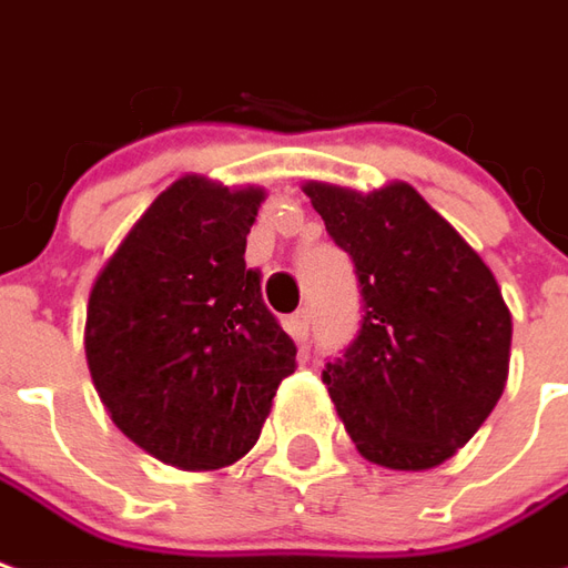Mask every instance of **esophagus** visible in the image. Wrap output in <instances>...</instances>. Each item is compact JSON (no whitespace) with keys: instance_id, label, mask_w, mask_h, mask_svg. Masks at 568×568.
I'll use <instances>...</instances> for the list:
<instances>
[{"instance_id":"34e87169","label":"esophagus","mask_w":568,"mask_h":568,"mask_svg":"<svg viewBox=\"0 0 568 568\" xmlns=\"http://www.w3.org/2000/svg\"><path fill=\"white\" fill-rule=\"evenodd\" d=\"M285 328H288V335H292L297 344H304V341H307V332H311V313L307 311L292 313V316L285 320Z\"/></svg>"}]
</instances>
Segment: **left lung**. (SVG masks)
Masks as SVG:
<instances>
[{
	"instance_id": "obj_1",
	"label": "left lung",
	"mask_w": 568,
	"mask_h": 568,
	"mask_svg": "<svg viewBox=\"0 0 568 568\" xmlns=\"http://www.w3.org/2000/svg\"><path fill=\"white\" fill-rule=\"evenodd\" d=\"M304 193L353 257L363 323L325 363L341 422L368 462L427 470L462 449L501 399L510 311L483 257L408 184Z\"/></svg>"
}]
</instances>
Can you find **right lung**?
I'll return each mask as SVG.
<instances>
[{
	"mask_svg": "<svg viewBox=\"0 0 568 568\" xmlns=\"http://www.w3.org/2000/svg\"><path fill=\"white\" fill-rule=\"evenodd\" d=\"M264 190L187 174L162 190L98 273L85 359L122 434L181 470L240 462L261 436L295 341L245 267Z\"/></svg>",
	"mask_w": 568,
	"mask_h": 568,
	"instance_id": "right-lung-1",
	"label": "right lung"
}]
</instances>
